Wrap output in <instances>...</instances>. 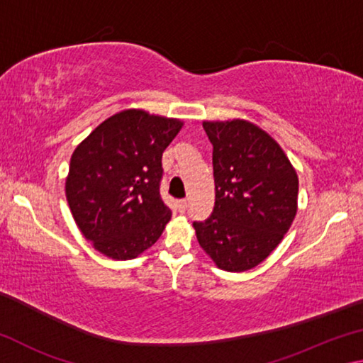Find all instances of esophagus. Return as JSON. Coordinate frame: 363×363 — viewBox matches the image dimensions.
Listing matches in <instances>:
<instances>
[{"label": "esophagus", "mask_w": 363, "mask_h": 363, "mask_svg": "<svg viewBox=\"0 0 363 363\" xmlns=\"http://www.w3.org/2000/svg\"><path fill=\"white\" fill-rule=\"evenodd\" d=\"M187 206H189V201L187 200H179V201H177V210H179V213H186L187 211Z\"/></svg>", "instance_id": "34e87169"}]
</instances>
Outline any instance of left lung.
<instances>
[{
    "label": "left lung",
    "mask_w": 363,
    "mask_h": 363,
    "mask_svg": "<svg viewBox=\"0 0 363 363\" xmlns=\"http://www.w3.org/2000/svg\"><path fill=\"white\" fill-rule=\"evenodd\" d=\"M213 145L214 208L194 220L200 247L227 272L256 267L296 214L298 176L280 145L243 120L205 121Z\"/></svg>",
    "instance_id": "left-lung-1"
}]
</instances>
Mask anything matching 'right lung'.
Instances as JSON below:
<instances>
[{"label": "right lung", "instance_id": "add662e5", "mask_svg": "<svg viewBox=\"0 0 363 363\" xmlns=\"http://www.w3.org/2000/svg\"><path fill=\"white\" fill-rule=\"evenodd\" d=\"M182 123L125 110L79 144L70 160L65 194L86 240L126 261L155 243L171 219L160 195L162 157Z\"/></svg>", "mask_w": 363, "mask_h": 363}]
</instances>
